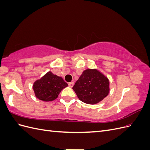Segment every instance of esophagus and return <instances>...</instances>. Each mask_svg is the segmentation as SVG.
<instances>
[{"mask_svg": "<svg viewBox=\"0 0 150 150\" xmlns=\"http://www.w3.org/2000/svg\"><path fill=\"white\" fill-rule=\"evenodd\" d=\"M68 85H69V87H71V88H72V87H73V86H74V83H73V82H71V83H69V84H68Z\"/></svg>", "mask_w": 150, "mask_h": 150, "instance_id": "34e87169", "label": "esophagus"}]
</instances>
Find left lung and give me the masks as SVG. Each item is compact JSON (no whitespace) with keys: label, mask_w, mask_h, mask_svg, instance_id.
<instances>
[{"label":"left lung","mask_w":150,"mask_h":150,"mask_svg":"<svg viewBox=\"0 0 150 150\" xmlns=\"http://www.w3.org/2000/svg\"><path fill=\"white\" fill-rule=\"evenodd\" d=\"M80 101L95 104L110 93V81L97 69L84 70L72 88Z\"/></svg>","instance_id":"obj_1"}]
</instances>
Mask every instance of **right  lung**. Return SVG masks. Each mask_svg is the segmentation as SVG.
<instances>
[{
    "instance_id": "add662e5",
    "label": "right lung",
    "mask_w": 150,
    "mask_h": 150,
    "mask_svg": "<svg viewBox=\"0 0 150 150\" xmlns=\"http://www.w3.org/2000/svg\"><path fill=\"white\" fill-rule=\"evenodd\" d=\"M61 77L49 71L33 84L35 97L43 101H52L58 97L61 91L67 86Z\"/></svg>"
}]
</instances>
